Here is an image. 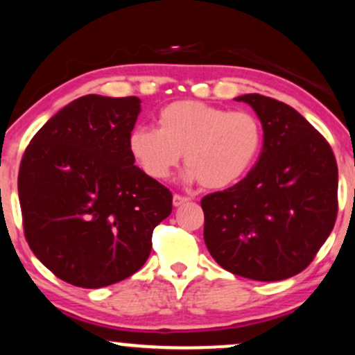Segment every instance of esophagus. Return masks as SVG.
Wrapping results in <instances>:
<instances>
[{
    "label": "esophagus",
    "mask_w": 355,
    "mask_h": 355,
    "mask_svg": "<svg viewBox=\"0 0 355 355\" xmlns=\"http://www.w3.org/2000/svg\"><path fill=\"white\" fill-rule=\"evenodd\" d=\"M190 198H187V196H182V195H173V207H183L185 203H189Z\"/></svg>",
    "instance_id": "obj_1"
}]
</instances>
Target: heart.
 <instances>
[{
    "instance_id": "heart-1",
    "label": "heart",
    "mask_w": 355,
    "mask_h": 355,
    "mask_svg": "<svg viewBox=\"0 0 355 355\" xmlns=\"http://www.w3.org/2000/svg\"><path fill=\"white\" fill-rule=\"evenodd\" d=\"M157 122L159 129L137 127L129 137L132 157L153 180L168 178L183 155L185 182L223 190L250 172L261 150V125L245 110L177 101L160 110Z\"/></svg>"
}]
</instances>
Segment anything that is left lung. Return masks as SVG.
<instances>
[{
    "label": "left lung",
    "instance_id": "obj_1",
    "mask_svg": "<svg viewBox=\"0 0 355 355\" xmlns=\"http://www.w3.org/2000/svg\"><path fill=\"white\" fill-rule=\"evenodd\" d=\"M254 110L263 152L250 173L202 200L203 240L216 263L254 281L301 272L334 228L337 164L324 137L284 102L234 97Z\"/></svg>",
    "mask_w": 355,
    "mask_h": 355
}]
</instances>
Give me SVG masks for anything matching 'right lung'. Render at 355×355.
Instances as JSON below:
<instances>
[{
	"label": "right lung",
	"mask_w": 355,
	"mask_h": 355,
	"mask_svg": "<svg viewBox=\"0 0 355 355\" xmlns=\"http://www.w3.org/2000/svg\"><path fill=\"white\" fill-rule=\"evenodd\" d=\"M139 97L89 94L54 114L19 166L24 234L51 272L97 289L139 271L172 193L135 165Z\"/></svg>",
	"instance_id": "add662e5"
}]
</instances>
